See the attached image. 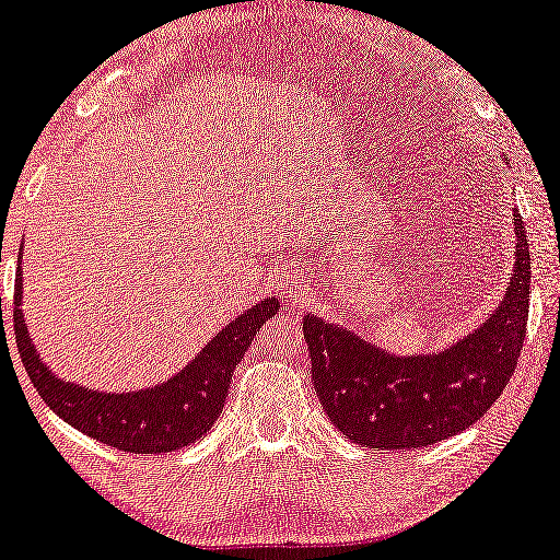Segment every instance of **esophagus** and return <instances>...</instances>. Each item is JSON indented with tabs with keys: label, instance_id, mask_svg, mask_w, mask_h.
<instances>
[{
	"label": "esophagus",
	"instance_id": "esophagus-1",
	"mask_svg": "<svg viewBox=\"0 0 560 560\" xmlns=\"http://www.w3.org/2000/svg\"><path fill=\"white\" fill-rule=\"evenodd\" d=\"M281 281H284V284H290V287H292V276H287V273H281Z\"/></svg>",
	"mask_w": 560,
	"mask_h": 560
}]
</instances>
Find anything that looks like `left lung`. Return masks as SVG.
I'll return each instance as SVG.
<instances>
[{
	"mask_svg": "<svg viewBox=\"0 0 560 560\" xmlns=\"http://www.w3.org/2000/svg\"><path fill=\"white\" fill-rule=\"evenodd\" d=\"M515 220V266L502 303L472 335L435 353L396 355L340 324L303 318L313 388L331 425L370 450H420L487 415L513 377L529 322L532 262Z\"/></svg>",
	"mask_w": 560,
	"mask_h": 560,
	"instance_id": "left-lung-1",
	"label": "left lung"
}]
</instances>
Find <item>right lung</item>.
I'll return each mask as SVG.
<instances>
[{
    "instance_id": "add662e5",
    "label": "right lung",
    "mask_w": 560,
    "mask_h": 560,
    "mask_svg": "<svg viewBox=\"0 0 560 560\" xmlns=\"http://www.w3.org/2000/svg\"><path fill=\"white\" fill-rule=\"evenodd\" d=\"M21 276L18 270L12 318H15L18 353L34 388L45 398L47 407L63 417L69 425L101 444L132 454H162L196 444L225 407L233 366L247 353L262 324L279 311L276 298L252 305L236 322L220 329L201 348V353L167 383L132 393H103L66 383L55 377L47 364H42L21 313Z\"/></svg>"
}]
</instances>
